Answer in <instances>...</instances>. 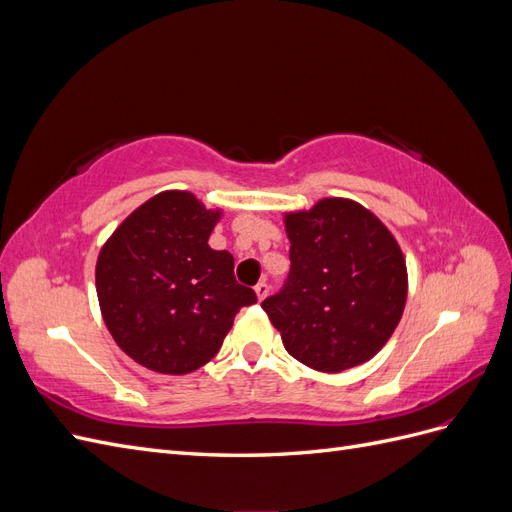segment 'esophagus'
I'll return each mask as SVG.
<instances>
[{
    "label": "esophagus",
    "instance_id": "34e87169",
    "mask_svg": "<svg viewBox=\"0 0 512 512\" xmlns=\"http://www.w3.org/2000/svg\"><path fill=\"white\" fill-rule=\"evenodd\" d=\"M254 290H256V297L262 301L269 294V284H267V280H262V282H258L256 286H254Z\"/></svg>",
    "mask_w": 512,
    "mask_h": 512
}]
</instances>
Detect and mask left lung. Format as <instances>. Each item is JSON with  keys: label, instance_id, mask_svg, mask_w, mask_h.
Listing matches in <instances>:
<instances>
[{"label": "left lung", "instance_id": "8db88e82", "mask_svg": "<svg viewBox=\"0 0 512 512\" xmlns=\"http://www.w3.org/2000/svg\"><path fill=\"white\" fill-rule=\"evenodd\" d=\"M286 232L288 277L262 301L284 348L327 374L369 361L389 342L408 297L406 260L395 237L348 198L288 213Z\"/></svg>", "mask_w": 512, "mask_h": 512}]
</instances>
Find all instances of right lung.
<instances>
[{
  "label": "right lung",
  "mask_w": 512,
  "mask_h": 512,
  "mask_svg": "<svg viewBox=\"0 0 512 512\" xmlns=\"http://www.w3.org/2000/svg\"><path fill=\"white\" fill-rule=\"evenodd\" d=\"M220 211L190 192H162L128 215L102 247L96 290L117 346L160 374L209 363L256 292L235 280V258L211 250Z\"/></svg>",
  "instance_id": "right-lung-1"
}]
</instances>
